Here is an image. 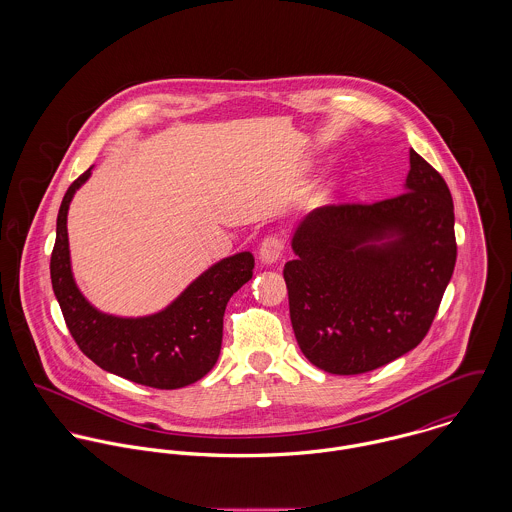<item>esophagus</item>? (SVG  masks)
<instances>
[{
  "mask_svg": "<svg viewBox=\"0 0 512 512\" xmlns=\"http://www.w3.org/2000/svg\"><path fill=\"white\" fill-rule=\"evenodd\" d=\"M284 254V238L278 236V234H270L262 240L260 244V260L262 264H274L282 258Z\"/></svg>",
  "mask_w": 512,
  "mask_h": 512,
  "instance_id": "obj_1",
  "label": "esophagus"
}]
</instances>
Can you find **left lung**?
Wrapping results in <instances>:
<instances>
[{"label":"left lung","instance_id":"1","mask_svg":"<svg viewBox=\"0 0 512 512\" xmlns=\"http://www.w3.org/2000/svg\"><path fill=\"white\" fill-rule=\"evenodd\" d=\"M453 222L447 183L414 149L404 193L323 207L301 220L284 280L309 363L361 374L416 349L455 268Z\"/></svg>","mask_w":512,"mask_h":512}]
</instances>
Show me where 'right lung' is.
Instances as JSON below:
<instances>
[{
	"mask_svg": "<svg viewBox=\"0 0 512 512\" xmlns=\"http://www.w3.org/2000/svg\"><path fill=\"white\" fill-rule=\"evenodd\" d=\"M90 169L63 197L51 254L53 292L78 349L100 368L151 388L175 390L201 380L219 359L226 303L252 278L254 256L240 252L220 260L159 313L116 317L98 311L74 284L67 234L69 205Z\"/></svg>",
	"mask_w": 512,
	"mask_h": 512,
	"instance_id": "1",
	"label": "right lung"
}]
</instances>
